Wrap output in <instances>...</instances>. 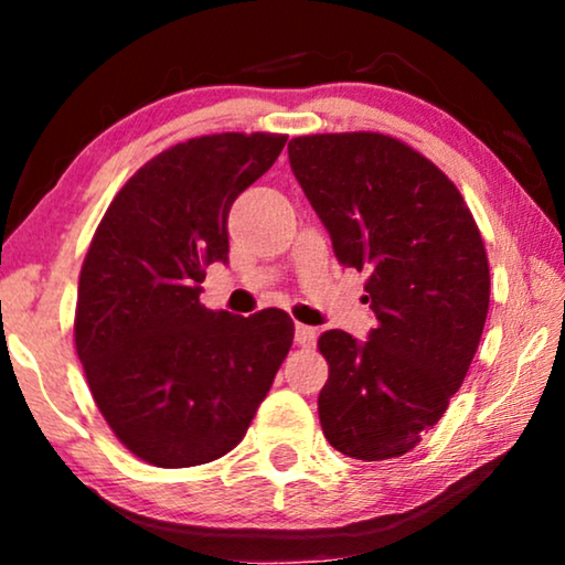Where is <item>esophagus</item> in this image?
Instances as JSON below:
<instances>
[{"label": "esophagus", "instance_id": "esophagus-1", "mask_svg": "<svg viewBox=\"0 0 565 565\" xmlns=\"http://www.w3.org/2000/svg\"><path fill=\"white\" fill-rule=\"evenodd\" d=\"M296 344L303 347V350H311V347L316 344V329L298 323V327H296Z\"/></svg>", "mask_w": 565, "mask_h": 565}]
</instances>
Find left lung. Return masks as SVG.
<instances>
[{
    "instance_id": "obj_1",
    "label": "left lung",
    "mask_w": 565,
    "mask_h": 565,
    "mask_svg": "<svg viewBox=\"0 0 565 565\" xmlns=\"http://www.w3.org/2000/svg\"><path fill=\"white\" fill-rule=\"evenodd\" d=\"M290 169L339 265L365 269L377 327L367 342L323 331L319 419L354 460L401 458L443 419L489 313V259L473 213L427 157L398 138L316 134L288 143Z\"/></svg>"
}]
</instances>
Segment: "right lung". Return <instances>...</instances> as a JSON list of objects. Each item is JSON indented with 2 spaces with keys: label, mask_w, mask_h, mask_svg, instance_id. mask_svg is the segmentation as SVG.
Here are the masks:
<instances>
[{
  "label": "right lung",
  "mask_w": 565,
  "mask_h": 565,
  "mask_svg": "<svg viewBox=\"0 0 565 565\" xmlns=\"http://www.w3.org/2000/svg\"><path fill=\"white\" fill-rule=\"evenodd\" d=\"M282 134L190 138L122 184L92 236L74 342L113 435L157 468L218 460L269 393L292 319L200 303L205 267L228 262V211L280 157Z\"/></svg>",
  "instance_id": "add662e5"
}]
</instances>
